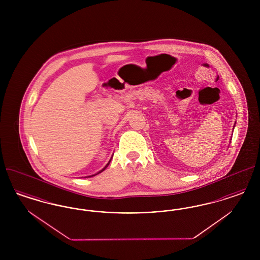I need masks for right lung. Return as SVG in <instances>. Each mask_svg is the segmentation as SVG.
Segmentation results:
<instances>
[{"instance_id": "1", "label": "right lung", "mask_w": 260, "mask_h": 260, "mask_svg": "<svg viewBox=\"0 0 260 260\" xmlns=\"http://www.w3.org/2000/svg\"><path fill=\"white\" fill-rule=\"evenodd\" d=\"M110 161H111V160H110V161H109V162H108V164H107V165H106V166H105V167H104V168H103V169H102V170H101V171H100V172H99V173H95V174H93V175H90V176H87V177H91V176H94V175H96V174H99V173H102V172H103V171H104V170H105V169H106V168H107V167H108V165H109V164H110Z\"/></svg>"}]
</instances>
